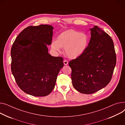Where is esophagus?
<instances>
[{"label": "esophagus", "instance_id": "obj_1", "mask_svg": "<svg viewBox=\"0 0 125 125\" xmlns=\"http://www.w3.org/2000/svg\"><path fill=\"white\" fill-rule=\"evenodd\" d=\"M63 62H64V64L65 65H68V61H66V60H64V61H63Z\"/></svg>", "mask_w": 125, "mask_h": 125}]
</instances>
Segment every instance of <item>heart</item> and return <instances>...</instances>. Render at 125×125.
<instances>
[{
    "instance_id": "obj_1",
    "label": "heart",
    "mask_w": 125,
    "mask_h": 125,
    "mask_svg": "<svg viewBox=\"0 0 125 125\" xmlns=\"http://www.w3.org/2000/svg\"><path fill=\"white\" fill-rule=\"evenodd\" d=\"M88 43V37L86 34L71 29L61 33L57 41H52L51 48L57 52H60L61 48H63L67 56L74 59L85 52Z\"/></svg>"
}]
</instances>
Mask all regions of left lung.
I'll use <instances>...</instances> for the list:
<instances>
[{"label":"left lung","instance_id":"left-lung-1","mask_svg":"<svg viewBox=\"0 0 125 125\" xmlns=\"http://www.w3.org/2000/svg\"><path fill=\"white\" fill-rule=\"evenodd\" d=\"M90 31L91 38L86 51L69 62L72 85L84 94L94 93L109 84L116 64L111 37L97 26Z\"/></svg>","mask_w":125,"mask_h":125}]
</instances>
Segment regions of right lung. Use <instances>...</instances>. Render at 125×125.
Returning <instances> with one entry per match:
<instances>
[{
  "label": "right lung",
  "instance_id": "right-lung-1",
  "mask_svg": "<svg viewBox=\"0 0 125 125\" xmlns=\"http://www.w3.org/2000/svg\"><path fill=\"white\" fill-rule=\"evenodd\" d=\"M54 28L29 26L15 39L11 49V69L16 83L25 93L45 96L53 90L63 59L48 53Z\"/></svg>",
  "mask_w": 125,
  "mask_h": 125
}]
</instances>
